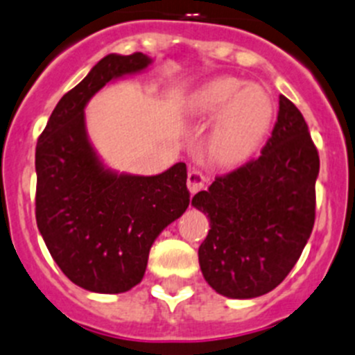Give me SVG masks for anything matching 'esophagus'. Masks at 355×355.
I'll list each match as a JSON object with an SVG mask.
<instances>
[{
    "label": "esophagus",
    "instance_id": "34e87169",
    "mask_svg": "<svg viewBox=\"0 0 355 355\" xmlns=\"http://www.w3.org/2000/svg\"><path fill=\"white\" fill-rule=\"evenodd\" d=\"M205 182H207V178H205V175L201 173L200 170H191L187 175V189L189 193L191 194H196L198 191H201V189L205 187Z\"/></svg>",
    "mask_w": 355,
    "mask_h": 355
}]
</instances>
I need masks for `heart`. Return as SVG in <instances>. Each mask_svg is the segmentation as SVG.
I'll list each match as a JSON object with an SVG mask.
<instances>
[{
	"instance_id": "heart-1",
	"label": "heart",
	"mask_w": 355,
	"mask_h": 355,
	"mask_svg": "<svg viewBox=\"0 0 355 355\" xmlns=\"http://www.w3.org/2000/svg\"><path fill=\"white\" fill-rule=\"evenodd\" d=\"M184 112L203 124L214 119L205 147L208 159L223 168L240 166L252 157L270 135L277 114L266 89L227 75L194 89Z\"/></svg>"
}]
</instances>
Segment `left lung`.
Segmentation results:
<instances>
[{
	"label": "left lung",
	"mask_w": 355,
	"mask_h": 355,
	"mask_svg": "<svg viewBox=\"0 0 355 355\" xmlns=\"http://www.w3.org/2000/svg\"><path fill=\"white\" fill-rule=\"evenodd\" d=\"M259 159L193 198L210 218L198 250L208 286L233 300L273 291L300 259L315 220L319 152L296 105L286 96Z\"/></svg>",
	"instance_id": "8db88e82"
}]
</instances>
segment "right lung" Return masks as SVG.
<instances>
[{"instance_id":"1","label":"right lung","mask_w":355,"mask_h":355,"mask_svg":"<svg viewBox=\"0 0 355 355\" xmlns=\"http://www.w3.org/2000/svg\"><path fill=\"white\" fill-rule=\"evenodd\" d=\"M150 64L141 52L105 55L59 99L36 145V224L62 273L91 293L140 284L152 243L191 201L185 162L152 177L119 173L89 140V99Z\"/></svg>"}]
</instances>
